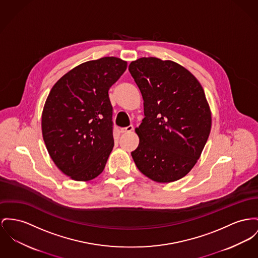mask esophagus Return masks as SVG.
<instances>
[{
    "label": "esophagus",
    "instance_id": "obj_1",
    "mask_svg": "<svg viewBox=\"0 0 258 258\" xmlns=\"http://www.w3.org/2000/svg\"><path fill=\"white\" fill-rule=\"evenodd\" d=\"M134 130V127L132 126V125H130V126H127V127H125V128H121V133H130V132H132Z\"/></svg>",
    "mask_w": 258,
    "mask_h": 258
}]
</instances>
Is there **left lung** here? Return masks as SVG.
<instances>
[{"label": "left lung", "mask_w": 258, "mask_h": 258, "mask_svg": "<svg viewBox=\"0 0 258 258\" xmlns=\"http://www.w3.org/2000/svg\"><path fill=\"white\" fill-rule=\"evenodd\" d=\"M129 71L144 100L145 118L131 153L138 169L157 183L189 173L206 146L211 111L205 91L188 69L172 60L141 57Z\"/></svg>", "instance_id": "left-lung-1"}]
</instances>
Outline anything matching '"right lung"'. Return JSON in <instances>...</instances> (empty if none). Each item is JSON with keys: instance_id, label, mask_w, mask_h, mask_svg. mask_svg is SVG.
I'll return each instance as SVG.
<instances>
[{"instance_id": "1", "label": "right lung", "mask_w": 258, "mask_h": 258, "mask_svg": "<svg viewBox=\"0 0 258 258\" xmlns=\"http://www.w3.org/2000/svg\"><path fill=\"white\" fill-rule=\"evenodd\" d=\"M127 69L114 56L71 69L52 88L42 112V134L52 161L75 181L104 169L114 140L108 90Z\"/></svg>"}]
</instances>
